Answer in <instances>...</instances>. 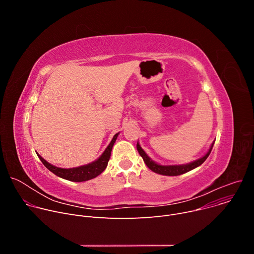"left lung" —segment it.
<instances>
[{
  "label": "left lung",
  "mask_w": 254,
  "mask_h": 254,
  "mask_svg": "<svg viewBox=\"0 0 254 254\" xmlns=\"http://www.w3.org/2000/svg\"><path fill=\"white\" fill-rule=\"evenodd\" d=\"M214 142L215 140L211 143L210 146V149L208 150V152L200 159L198 160H195L193 162H190V163H187V164H182V165H161V164H158L156 163L155 161H153L148 155L147 153L144 152L141 147L139 142L137 141L136 142V149H137V152L138 154L140 155V157L142 158L143 162L146 163V165L148 166V168L150 170H152L153 172L157 173V174H160V175H164V176H179V175H182V174H185L199 166H201L205 161L206 159L208 158V156L210 155L211 151H212V148L214 146Z\"/></svg>",
  "instance_id": "8db88e82"
}]
</instances>
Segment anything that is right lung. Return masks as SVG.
Listing matches in <instances>:
<instances>
[{
  "instance_id": "add662e5",
  "label": "right lung",
  "mask_w": 254,
  "mask_h": 254,
  "mask_svg": "<svg viewBox=\"0 0 254 254\" xmlns=\"http://www.w3.org/2000/svg\"><path fill=\"white\" fill-rule=\"evenodd\" d=\"M119 134H120V132H118L114 135L110 144H108L106 149L104 150V152L101 154V156L97 160H95L89 164L76 167V168L65 169V168H59V167L53 166L50 163H48L47 161H45L38 153H36V154H37L38 158L41 160L43 165L49 171H51L53 174H55L56 176H58L62 179L68 180V181H72V182H84V181H88V180H91V179L97 177L105 170V168L107 167V163H108V161H110V158H111L113 147H114V144H115Z\"/></svg>"
}]
</instances>
